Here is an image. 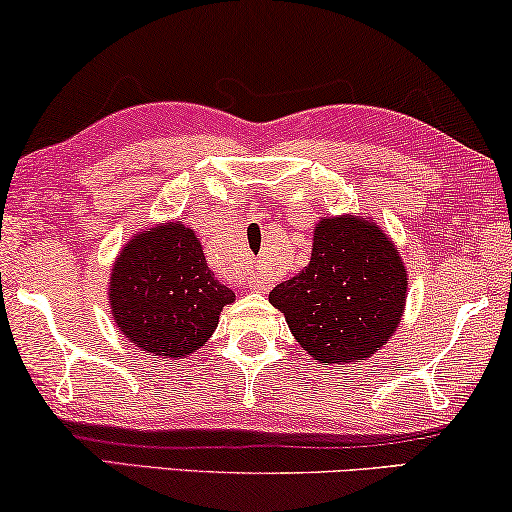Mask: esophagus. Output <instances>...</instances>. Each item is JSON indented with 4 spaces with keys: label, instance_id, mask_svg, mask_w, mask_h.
<instances>
[{
    "label": "esophagus",
    "instance_id": "esophagus-1",
    "mask_svg": "<svg viewBox=\"0 0 512 512\" xmlns=\"http://www.w3.org/2000/svg\"><path fill=\"white\" fill-rule=\"evenodd\" d=\"M270 277L263 275V272H254V275L249 277V287L256 289V291H268L270 289Z\"/></svg>",
    "mask_w": 512,
    "mask_h": 512
}]
</instances>
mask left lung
<instances>
[{"label":"left lung","instance_id":"1","mask_svg":"<svg viewBox=\"0 0 512 512\" xmlns=\"http://www.w3.org/2000/svg\"><path fill=\"white\" fill-rule=\"evenodd\" d=\"M291 334L317 362L353 364L397 331L407 268L386 230L362 216H324L310 263L270 291Z\"/></svg>","mask_w":512,"mask_h":512}]
</instances>
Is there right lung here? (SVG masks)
<instances>
[{"instance_id":"add662e5","label":"right lung","mask_w":512,"mask_h":512,"mask_svg":"<svg viewBox=\"0 0 512 512\" xmlns=\"http://www.w3.org/2000/svg\"><path fill=\"white\" fill-rule=\"evenodd\" d=\"M230 303L235 294L216 280L195 230L181 221L138 232L112 265L110 313L145 353L174 360L197 353Z\"/></svg>"}]
</instances>
